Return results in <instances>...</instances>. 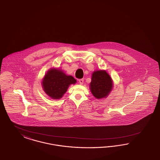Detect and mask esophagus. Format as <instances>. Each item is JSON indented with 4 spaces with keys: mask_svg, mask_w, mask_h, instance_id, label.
Returning a JSON list of instances; mask_svg holds the SVG:
<instances>
[{
    "mask_svg": "<svg viewBox=\"0 0 160 160\" xmlns=\"http://www.w3.org/2000/svg\"><path fill=\"white\" fill-rule=\"evenodd\" d=\"M79 83L81 85H82L83 83V79H79Z\"/></svg>",
    "mask_w": 160,
    "mask_h": 160,
    "instance_id": "34e87169",
    "label": "esophagus"
}]
</instances>
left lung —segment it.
<instances>
[{
  "instance_id": "obj_1",
  "label": "left lung",
  "mask_w": 160,
  "mask_h": 160,
  "mask_svg": "<svg viewBox=\"0 0 160 160\" xmlns=\"http://www.w3.org/2000/svg\"><path fill=\"white\" fill-rule=\"evenodd\" d=\"M113 87L112 78L105 70L95 71L92 73L89 88L97 99L106 98Z\"/></svg>"
}]
</instances>
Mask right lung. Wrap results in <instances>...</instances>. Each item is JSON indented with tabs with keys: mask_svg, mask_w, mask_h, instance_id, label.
<instances>
[{
	"mask_svg": "<svg viewBox=\"0 0 160 160\" xmlns=\"http://www.w3.org/2000/svg\"><path fill=\"white\" fill-rule=\"evenodd\" d=\"M77 80L71 75H67L61 69L51 68L42 80V87L46 94L51 98L58 100L65 94L69 85Z\"/></svg>",
	"mask_w": 160,
	"mask_h": 160,
	"instance_id": "add662e5",
	"label": "right lung"
}]
</instances>
